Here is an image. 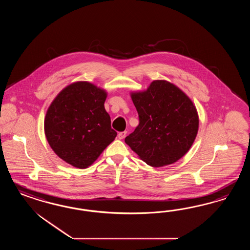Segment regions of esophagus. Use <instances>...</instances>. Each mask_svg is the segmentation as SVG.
<instances>
[{
	"mask_svg": "<svg viewBox=\"0 0 250 250\" xmlns=\"http://www.w3.org/2000/svg\"><path fill=\"white\" fill-rule=\"evenodd\" d=\"M126 134H127V132L126 131H124V132H120L119 134H118V138L119 139H124L125 136H126Z\"/></svg>",
	"mask_w": 250,
	"mask_h": 250,
	"instance_id": "1",
	"label": "esophagus"
}]
</instances>
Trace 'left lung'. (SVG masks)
Returning <instances> with one entry per match:
<instances>
[{
	"mask_svg": "<svg viewBox=\"0 0 250 250\" xmlns=\"http://www.w3.org/2000/svg\"><path fill=\"white\" fill-rule=\"evenodd\" d=\"M139 125L125 142L151 167L173 164L189 151L199 129L197 109L189 96L165 80L145 91H131Z\"/></svg>",
	"mask_w": 250,
	"mask_h": 250,
	"instance_id": "1",
	"label": "left lung"
}]
</instances>
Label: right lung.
I'll return each mask as SVG.
<instances>
[{
    "label": "right lung",
    "mask_w": 250,
    "mask_h": 250,
    "mask_svg": "<svg viewBox=\"0 0 250 250\" xmlns=\"http://www.w3.org/2000/svg\"><path fill=\"white\" fill-rule=\"evenodd\" d=\"M106 97L104 89L76 82L48 107L44 121L46 140L56 155L71 166H91L117 135L104 108Z\"/></svg>",
    "instance_id": "right-lung-1"
}]
</instances>
